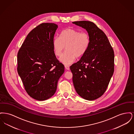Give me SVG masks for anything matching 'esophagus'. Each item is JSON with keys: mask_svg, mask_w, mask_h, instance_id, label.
<instances>
[{"mask_svg": "<svg viewBox=\"0 0 134 134\" xmlns=\"http://www.w3.org/2000/svg\"><path fill=\"white\" fill-rule=\"evenodd\" d=\"M65 68L67 70H69L70 68H69V66L68 65H65Z\"/></svg>", "mask_w": 134, "mask_h": 134, "instance_id": "obj_1", "label": "esophagus"}]
</instances>
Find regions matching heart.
I'll list each match as a JSON object with an SVG mask.
<instances>
[{"mask_svg": "<svg viewBox=\"0 0 134 134\" xmlns=\"http://www.w3.org/2000/svg\"><path fill=\"white\" fill-rule=\"evenodd\" d=\"M90 44L89 35L73 28H67L62 31L59 38H54L53 46L54 53L60 57L66 48L65 51L60 59L65 65L72 63L76 58L83 56L87 51Z\"/></svg>", "mask_w": 134, "mask_h": 134, "instance_id": "obj_1", "label": "heart"}]
</instances>
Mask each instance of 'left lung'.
Listing matches in <instances>:
<instances>
[{
	"mask_svg": "<svg viewBox=\"0 0 134 134\" xmlns=\"http://www.w3.org/2000/svg\"><path fill=\"white\" fill-rule=\"evenodd\" d=\"M86 29L90 44L86 53L70 69L77 93L84 99L93 100L103 94L114 72V50L104 32L90 21L72 23Z\"/></svg>",
	"mask_w": 134,
	"mask_h": 134,
	"instance_id": "1",
	"label": "left lung"
}]
</instances>
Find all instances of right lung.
I'll list each match as a JSON object with an SVG mask.
<instances>
[{
	"label": "right lung",
	"mask_w": 134,
	"mask_h": 134,
	"mask_svg": "<svg viewBox=\"0 0 134 134\" xmlns=\"http://www.w3.org/2000/svg\"><path fill=\"white\" fill-rule=\"evenodd\" d=\"M58 26L42 23L29 33L18 53V74L27 93L37 100L53 96L64 66L56 58L53 42Z\"/></svg>",
	"instance_id": "obj_1"
}]
</instances>
